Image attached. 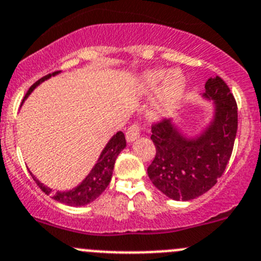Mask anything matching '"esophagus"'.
I'll list each match as a JSON object with an SVG mask.
<instances>
[{"label": "esophagus", "mask_w": 261, "mask_h": 261, "mask_svg": "<svg viewBox=\"0 0 261 261\" xmlns=\"http://www.w3.org/2000/svg\"><path fill=\"white\" fill-rule=\"evenodd\" d=\"M140 134H142V130H140V127H139L138 125L130 126V127L127 128V131H126V140H127L128 143L135 142L136 139L140 138Z\"/></svg>", "instance_id": "esophagus-1"}]
</instances>
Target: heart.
Masks as SVG:
<instances>
[{
    "mask_svg": "<svg viewBox=\"0 0 261 261\" xmlns=\"http://www.w3.org/2000/svg\"><path fill=\"white\" fill-rule=\"evenodd\" d=\"M140 92L147 94L155 89L147 108L150 121H161L175 111L186 91V79L179 70L165 73L162 69L147 70L139 77Z\"/></svg>",
    "mask_w": 261,
    "mask_h": 261,
    "instance_id": "1",
    "label": "heart"
}]
</instances>
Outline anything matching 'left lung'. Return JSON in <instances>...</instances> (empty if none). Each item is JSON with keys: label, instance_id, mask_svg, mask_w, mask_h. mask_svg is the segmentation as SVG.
Here are the masks:
<instances>
[{"label": "left lung", "instance_id": "1", "mask_svg": "<svg viewBox=\"0 0 261 261\" xmlns=\"http://www.w3.org/2000/svg\"><path fill=\"white\" fill-rule=\"evenodd\" d=\"M201 97L213 101V114L197 134L175 119L152 127L155 157L148 167L153 186L175 201H191L213 188L223 175L237 135V104L220 77H211Z\"/></svg>", "mask_w": 261, "mask_h": 261}]
</instances>
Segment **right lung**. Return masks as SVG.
I'll return each instance as SVG.
<instances>
[{
    "mask_svg": "<svg viewBox=\"0 0 261 261\" xmlns=\"http://www.w3.org/2000/svg\"><path fill=\"white\" fill-rule=\"evenodd\" d=\"M60 72H54L51 74L45 75L41 80H38L36 84L32 85L29 87L28 92L24 96V100L27 97L33 92V90L37 86H40L42 82L47 81L51 77H55V75L59 74ZM23 100V101H24ZM126 148V139L123 133L118 131V133L114 134L109 142L107 143V145L104 147V149L101 150L100 155L97 158L96 164L92 166V169L90 170L89 174L86 175L84 180L80 182L79 186H75L74 188L68 189V191H54L50 187L45 186L43 182H41L40 180L36 176H33L35 181L37 182V186L40 187L41 191L45 192L46 194L53 197L55 201L60 202V203L69 204V206H85V204H89L90 202L95 201L97 197L100 196L104 191H106L107 187L109 186L112 179V174H113L114 164H116V160L118 157V154L122 152Z\"/></svg>",
    "mask_w": 261,
    "mask_h": 261,
    "instance_id": "obj_1",
    "label": "right lung"
}]
</instances>
